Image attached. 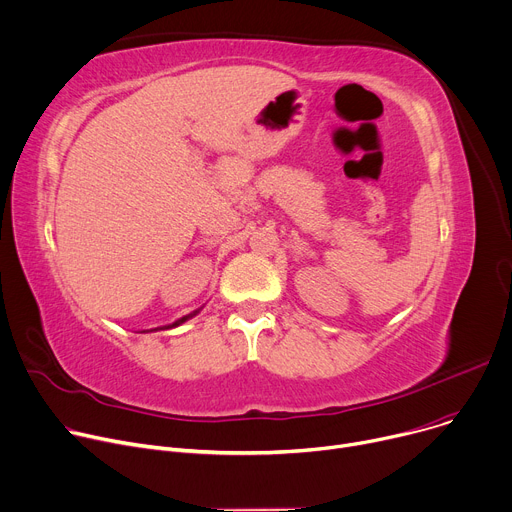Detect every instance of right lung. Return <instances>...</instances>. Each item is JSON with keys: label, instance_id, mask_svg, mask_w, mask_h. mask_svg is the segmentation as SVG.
Returning a JSON list of instances; mask_svg holds the SVG:
<instances>
[{"label": "right lung", "instance_id": "right-lung-1", "mask_svg": "<svg viewBox=\"0 0 512 512\" xmlns=\"http://www.w3.org/2000/svg\"><path fill=\"white\" fill-rule=\"evenodd\" d=\"M197 313H199V311H193V313H189V315H185V317H181V319H179V321H175V323H173V325H164V327H156V329H170V327H179V325H181V323H185V321H187V319H191V317H195V315H197Z\"/></svg>", "mask_w": 512, "mask_h": 512}]
</instances>
